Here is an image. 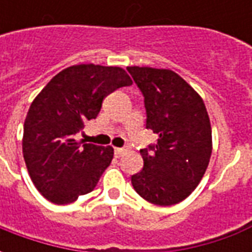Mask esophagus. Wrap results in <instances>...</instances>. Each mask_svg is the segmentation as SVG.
Listing matches in <instances>:
<instances>
[{
	"instance_id": "34e87169",
	"label": "esophagus",
	"mask_w": 252,
	"mask_h": 252,
	"mask_svg": "<svg viewBox=\"0 0 252 252\" xmlns=\"http://www.w3.org/2000/svg\"><path fill=\"white\" fill-rule=\"evenodd\" d=\"M126 148L117 147V148H115V155H116V157H117V158H119V157H121V155L126 153Z\"/></svg>"
}]
</instances>
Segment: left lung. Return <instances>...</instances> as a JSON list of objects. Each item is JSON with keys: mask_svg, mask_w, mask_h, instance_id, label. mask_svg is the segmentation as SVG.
I'll return each instance as SVG.
<instances>
[{"mask_svg": "<svg viewBox=\"0 0 252 252\" xmlns=\"http://www.w3.org/2000/svg\"><path fill=\"white\" fill-rule=\"evenodd\" d=\"M144 95L146 126L158 142L140 150L144 166L131 177L136 193L155 205H174L197 188L212 155V126L194 89L169 68L128 66Z\"/></svg>", "mask_w": 252, "mask_h": 252, "instance_id": "left-lung-1", "label": "left lung"}]
</instances>
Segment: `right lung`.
Returning <instances> with one entry per match:
<instances>
[{
    "label": "right lung",
    "mask_w": 252,
    "mask_h": 252,
    "mask_svg": "<svg viewBox=\"0 0 252 252\" xmlns=\"http://www.w3.org/2000/svg\"><path fill=\"white\" fill-rule=\"evenodd\" d=\"M132 85L121 67L74 64L58 72L32 101L23 135L30 177L43 197L70 204L90 193L113 159V147L75 139L116 89Z\"/></svg>",
    "instance_id": "right-lung-1"
}]
</instances>
